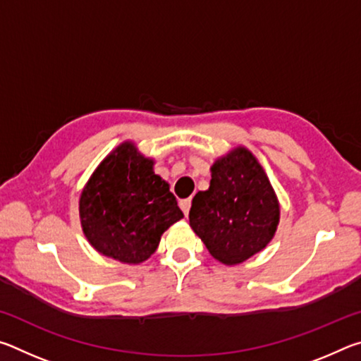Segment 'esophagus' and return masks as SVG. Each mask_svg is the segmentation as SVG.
<instances>
[{
	"label": "esophagus",
	"instance_id": "1",
	"mask_svg": "<svg viewBox=\"0 0 361 361\" xmlns=\"http://www.w3.org/2000/svg\"><path fill=\"white\" fill-rule=\"evenodd\" d=\"M180 209L183 210V213L188 216L189 209H191V199H183L180 200Z\"/></svg>",
	"mask_w": 361,
	"mask_h": 361
}]
</instances>
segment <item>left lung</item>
I'll list each match as a JSON object with an SVG mask.
<instances>
[{
	"mask_svg": "<svg viewBox=\"0 0 361 361\" xmlns=\"http://www.w3.org/2000/svg\"><path fill=\"white\" fill-rule=\"evenodd\" d=\"M207 191L194 195L189 226L216 261L237 266L276 235L280 204L258 159L245 146L218 157Z\"/></svg>",
	"mask_w": 361,
	"mask_h": 361,
	"instance_id": "8db88e82",
	"label": "left lung"
}]
</instances>
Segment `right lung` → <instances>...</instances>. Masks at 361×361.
I'll return each instance as SVG.
<instances>
[{"instance_id": "1", "label": "right lung", "mask_w": 361, "mask_h": 361, "mask_svg": "<svg viewBox=\"0 0 361 361\" xmlns=\"http://www.w3.org/2000/svg\"><path fill=\"white\" fill-rule=\"evenodd\" d=\"M183 212L154 159L133 142L121 143L99 164L79 197L81 228L97 252L124 264H140Z\"/></svg>"}]
</instances>
